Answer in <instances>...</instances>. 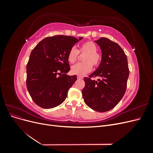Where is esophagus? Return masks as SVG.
<instances>
[{
  "label": "esophagus",
  "instance_id": "esophagus-1",
  "mask_svg": "<svg viewBox=\"0 0 153 153\" xmlns=\"http://www.w3.org/2000/svg\"><path fill=\"white\" fill-rule=\"evenodd\" d=\"M78 79H83V76H77Z\"/></svg>",
  "mask_w": 153,
  "mask_h": 153
}]
</instances>
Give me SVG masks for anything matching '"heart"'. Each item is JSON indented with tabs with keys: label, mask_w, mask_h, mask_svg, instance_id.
<instances>
[{
	"label": "heart",
	"mask_w": 153,
	"mask_h": 153,
	"mask_svg": "<svg viewBox=\"0 0 153 153\" xmlns=\"http://www.w3.org/2000/svg\"><path fill=\"white\" fill-rule=\"evenodd\" d=\"M97 45L91 41L81 44L78 50L74 47L70 48L68 53L67 58L68 62L71 64L76 62L79 53H85L83 57L84 62L77 63L71 67V71L73 75H84L92 70V65L95 67L100 65L102 60V55L97 51Z\"/></svg>",
	"instance_id": "b5f03b06"
}]
</instances>
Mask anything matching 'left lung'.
Masks as SVG:
<instances>
[{"label":"left lung","instance_id":"left-lung-1","mask_svg":"<svg viewBox=\"0 0 153 153\" xmlns=\"http://www.w3.org/2000/svg\"><path fill=\"white\" fill-rule=\"evenodd\" d=\"M101 50L102 60L98 69L85 77L82 97L85 104L97 112H104L114 108L126 90L129 68L126 54L120 46L106 38L95 41ZM101 78L98 81L92 77Z\"/></svg>","mask_w":153,"mask_h":153}]
</instances>
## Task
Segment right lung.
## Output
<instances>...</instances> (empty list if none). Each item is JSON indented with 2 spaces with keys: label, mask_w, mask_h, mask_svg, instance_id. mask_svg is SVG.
<instances>
[{
  "label": "right lung",
  "mask_w": 153,
  "mask_h": 153,
  "mask_svg": "<svg viewBox=\"0 0 153 153\" xmlns=\"http://www.w3.org/2000/svg\"><path fill=\"white\" fill-rule=\"evenodd\" d=\"M83 38L57 35L48 37L36 46L27 64V90L34 102L43 108L57 106L77 80L68 76L69 50Z\"/></svg>",
  "instance_id": "add662e5"
}]
</instances>
